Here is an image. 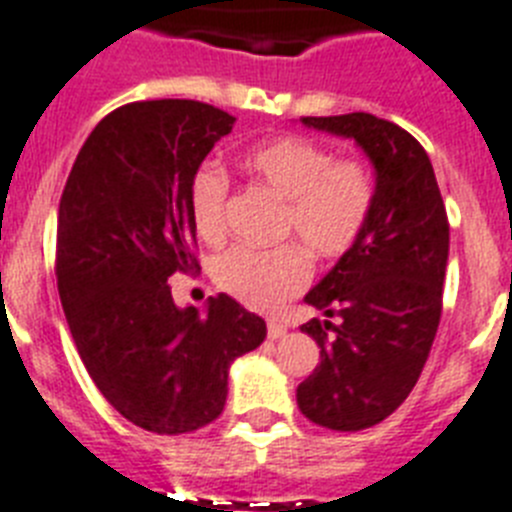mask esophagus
Wrapping results in <instances>:
<instances>
[{
	"label": "esophagus",
	"instance_id": "obj_1",
	"mask_svg": "<svg viewBox=\"0 0 512 512\" xmlns=\"http://www.w3.org/2000/svg\"><path fill=\"white\" fill-rule=\"evenodd\" d=\"M266 334H269V339H282L287 334V326H282L277 321H269L266 323Z\"/></svg>",
	"mask_w": 512,
	"mask_h": 512
}]
</instances>
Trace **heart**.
I'll return each mask as SVG.
<instances>
[{
	"mask_svg": "<svg viewBox=\"0 0 512 512\" xmlns=\"http://www.w3.org/2000/svg\"><path fill=\"white\" fill-rule=\"evenodd\" d=\"M243 165L285 199L279 235L300 246L230 248L214 259L212 277L220 290L248 308L277 310L310 282L306 250L318 261H339L357 246L375 207V178L362 160H334L329 147L295 134L256 144L243 155ZM227 191L230 183L217 165H202L191 178V220L207 243L225 235Z\"/></svg>",
	"mask_w": 512,
	"mask_h": 512,
	"instance_id": "1",
	"label": "heart"
}]
</instances>
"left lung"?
Returning <instances> with one entry per match:
<instances>
[{
  "label": "left lung",
  "mask_w": 512,
  "mask_h": 512,
  "mask_svg": "<svg viewBox=\"0 0 512 512\" xmlns=\"http://www.w3.org/2000/svg\"><path fill=\"white\" fill-rule=\"evenodd\" d=\"M300 121L355 139L375 168L365 233L305 295L339 321L300 326L321 347L318 368L298 386L300 412L329 430L357 432L396 412L425 368L443 310L448 214L430 157L409 131L373 113Z\"/></svg>",
  "instance_id": "left-lung-1"
}]
</instances>
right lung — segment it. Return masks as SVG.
<instances>
[{
    "label": "right lung",
    "mask_w": 512,
    "mask_h": 512,
    "mask_svg": "<svg viewBox=\"0 0 512 512\" xmlns=\"http://www.w3.org/2000/svg\"><path fill=\"white\" fill-rule=\"evenodd\" d=\"M235 119L199 100H142L82 144L59 202L56 279L69 331L108 404L157 435L220 417L227 370L266 323L227 295L178 308L168 277L194 272L191 178Z\"/></svg>",
    "instance_id": "obj_1"
}]
</instances>
